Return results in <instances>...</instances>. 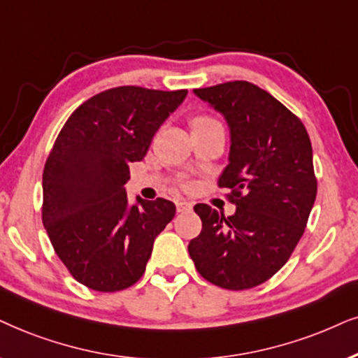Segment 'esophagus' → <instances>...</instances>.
Here are the masks:
<instances>
[{
	"instance_id": "1",
	"label": "esophagus",
	"mask_w": 358,
	"mask_h": 358,
	"mask_svg": "<svg viewBox=\"0 0 358 358\" xmlns=\"http://www.w3.org/2000/svg\"><path fill=\"white\" fill-rule=\"evenodd\" d=\"M193 208V205L189 201H178L176 203V211L178 213H187Z\"/></svg>"
}]
</instances>
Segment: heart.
<instances>
[{
	"mask_svg": "<svg viewBox=\"0 0 358 358\" xmlns=\"http://www.w3.org/2000/svg\"><path fill=\"white\" fill-rule=\"evenodd\" d=\"M203 120H213V119H210V117H205V115H198L192 120V124H194V122H203Z\"/></svg>",
	"mask_w": 358,
	"mask_h": 358,
	"instance_id": "obj_1",
	"label": "heart"
}]
</instances>
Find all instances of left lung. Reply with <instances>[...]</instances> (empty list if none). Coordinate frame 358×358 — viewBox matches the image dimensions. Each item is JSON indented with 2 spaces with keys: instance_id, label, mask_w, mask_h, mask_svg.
I'll use <instances>...</instances> for the list:
<instances>
[{
  "instance_id": "left-lung-1",
  "label": "left lung",
  "mask_w": 358,
  "mask_h": 358,
  "mask_svg": "<svg viewBox=\"0 0 358 358\" xmlns=\"http://www.w3.org/2000/svg\"><path fill=\"white\" fill-rule=\"evenodd\" d=\"M194 94L224 115L231 130L229 188L236 213L194 205L203 228L188 244L196 271L215 286L243 291L286 264L304 234L317 194L309 134L297 115L264 89L233 80Z\"/></svg>"
}]
</instances>
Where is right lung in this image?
<instances>
[{"instance_id":"add662e5","label":"right lung","mask_w":358,"mask_h":358,"mask_svg":"<svg viewBox=\"0 0 358 358\" xmlns=\"http://www.w3.org/2000/svg\"><path fill=\"white\" fill-rule=\"evenodd\" d=\"M187 89L122 85L72 112L43 171V224L72 278L99 292L134 286L145 273L153 241L173 220L164 198L129 206V164L143 160L153 135Z\"/></svg>"}]
</instances>
